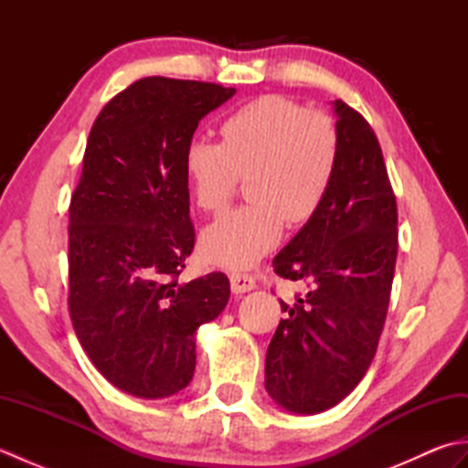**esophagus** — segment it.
Returning a JSON list of instances; mask_svg holds the SVG:
<instances>
[{
    "label": "esophagus",
    "instance_id": "1",
    "mask_svg": "<svg viewBox=\"0 0 468 468\" xmlns=\"http://www.w3.org/2000/svg\"><path fill=\"white\" fill-rule=\"evenodd\" d=\"M229 280H231V290L237 295L255 290V277L251 273L235 271V273H231V277H229Z\"/></svg>",
    "mask_w": 468,
    "mask_h": 468
}]
</instances>
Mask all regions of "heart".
<instances>
[{
	"mask_svg": "<svg viewBox=\"0 0 468 468\" xmlns=\"http://www.w3.org/2000/svg\"><path fill=\"white\" fill-rule=\"evenodd\" d=\"M221 143L193 141L185 151L188 193L217 213L247 179L250 205L221 215L201 233L208 261L243 270L282 241L285 218L307 223L334 183L340 134L334 121L282 94H265L237 108L218 128Z\"/></svg>",
	"mask_w": 468,
	"mask_h": 468,
	"instance_id": "b5f03b06",
	"label": "heart"
}]
</instances>
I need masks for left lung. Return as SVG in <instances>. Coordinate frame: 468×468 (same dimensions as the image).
Instances as JSON below:
<instances>
[{"instance_id": "obj_1", "label": "left lung", "mask_w": 468, "mask_h": 468, "mask_svg": "<svg viewBox=\"0 0 468 468\" xmlns=\"http://www.w3.org/2000/svg\"><path fill=\"white\" fill-rule=\"evenodd\" d=\"M340 156L325 201L277 253L275 273L310 292L277 325L265 390L282 409L317 414L350 394L370 367L386 322L399 253V211L382 148L366 118L334 102Z\"/></svg>"}]
</instances>
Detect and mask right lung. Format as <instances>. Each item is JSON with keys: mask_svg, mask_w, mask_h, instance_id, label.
I'll return each mask as SVG.
<instances>
[{"mask_svg": "<svg viewBox=\"0 0 468 468\" xmlns=\"http://www.w3.org/2000/svg\"><path fill=\"white\" fill-rule=\"evenodd\" d=\"M235 88L148 76L116 94L88 136L69 203L68 307L96 370L138 399L193 380L198 325L229 302L221 271L178 282L195 247L185 151Z\"/></svg>", "mask_w": 468, "mask_h": 468, "instance_id": "right-lung-1", "label": "right lung"}]
</instances>
